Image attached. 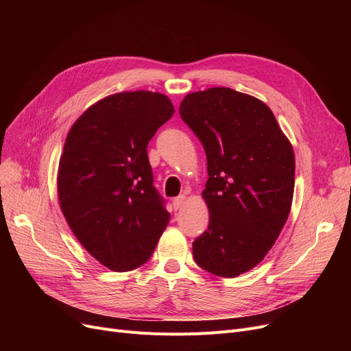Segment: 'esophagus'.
Wrapping results in <instances>:
<instances>
[{"instance_id": "1", "label": "esophagus", "mask_w": 351, "mask_h": 351, "mask_svg": "<svg viewBox=\"0 0 351 351\" xmlns=\"http://www.w3.org/2000/svg\"><path fill=\"white\" fill-rule=\"evenodd\" d=\"M185 202H186V196H178L176 199H173V208L175 209H180L183 205H185Z\"/></svg>"}]
</instances>
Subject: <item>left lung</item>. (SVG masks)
Masks as SVG:
<instances>
[{
    "mask_svg": "<svg viewBox=\"0 0 351 351\" xmlns=\"http://www.w3.org/2000/svg\"><path fill=\"white\" fill-rule=\"evenodd\" d=\"M179 114L208 160L202 197L209 226L192 245L195 262L220 278H236L265 259L289 217L293 146L263 101L232 88L191 92Z\"/></svg>",
    "mask_w": 351,
    "mask_h": 351,
    "instance_id": "1",
    "label": "left lung"
}]
</instances>
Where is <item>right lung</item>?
Listing matches in <instances>:
<instances>
[{"label":"right lung","instance_id":"right-lung-1","mask_svg":"<svg viewBox=\"0 0 351 351\" xmlns=\"http://www.w3.org/2000/svg\"><path fill=\"white\" fill-rule=\"evenodd\" d=\"M173 114L159 92H118L90 105L66 135L60 208L84 249L114 271L142 266L169 223L146 147Z\"/></svg>","mask_w":351,"mask_h":351}]
</instances>
